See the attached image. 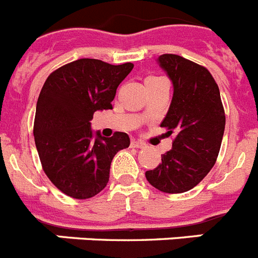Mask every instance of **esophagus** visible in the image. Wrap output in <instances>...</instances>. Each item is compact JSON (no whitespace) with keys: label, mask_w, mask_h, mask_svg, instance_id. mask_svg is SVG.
<instances>
[{"label":"esophagus","mask_w":258,"mask_h":258,"mask_svg":"<svg viewBox=\"0 0 258 258\" xmlns=\"http://www.w3.org/2000/svg\"><path fill=\"white\" fill-rule=\"evenodd\" d=\"M131 146L134 149H143V147H146V143L142 142V141H132Z\"/></svg>","instance_id":"esophagus-1"}]
</instances>
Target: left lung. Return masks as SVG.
<instances>
[{
	"instance_id": "8db88e82",
	"label": "left lung",
	"mask_w": 258,
	"mask_h": 258,
	"mask_svg": "<svg viewBox=\"0 0 258 258\" xmlns=\"http://www.w3.org/2000/svg\"><path fill=\"white\" fill-rule=\"evenodd\" d=\"M157 61L173 84L172 103L160 126L175 136L172 150L146 178L163 192L181 194L213 168L226 118L220 89L206 67L175 54H163Z\"/></svg>"
}]
</instances>
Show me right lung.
I'll return each instance as SVG.
<instances>
[{"label": "right lung", "mask_w": 258, "mask_h": 258, "mask_svg": "<svg viewBox=\"0 0 258 258\" xmlns=\"http://www.w3.org/2000/svg\"><path fill=\"white\" fill-rule=\"evenodd\" d=\"M133 63L113 66L98 59H79L49 75L36 106L33 134L42 169L63 194L89 199L108 183L113 156L126 149V133L94 136L95 111L111 109L116 89Z\"/></svg>", "instance_id": "add662e5"}]
</instances>
